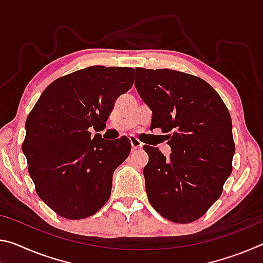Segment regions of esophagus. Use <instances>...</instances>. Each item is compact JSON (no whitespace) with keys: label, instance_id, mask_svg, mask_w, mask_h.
Returning a JSON list of instances; mask_svg holds the SVG:
<instances>
[{"label":"esophagus","instance_id":"1","mask_svg":"<svg viewBox=\"0 0 263 263\" xmlns=\"http://www.w3.org/2000/svg\"><path fill=\"white\" fill-rule=\"evenodd\" d=\"M130 141H131V145H132V148H141L142 147V142L138 139L137 137L135 136H130Z\"/></svg>","mask_w":263,"mask_h":263}]
</instances>
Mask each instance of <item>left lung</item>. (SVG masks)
Returning <instances> with one entry per match:
<instances>
[{"label": "left lung", "mask_w": 263, "mask_h": 263, "mask_svg": "<svg viewBox=\"0 0 263 263\" xmlns=\"http://www.w3.org/2000/svg\"><path fill=\"white\" fill-rule=\"evenodd\" d=\"M138 94L152 110L151 128L167 133L168 159L145 145L146 193L166 219L186 224L220 197L232 172V119L218 92L201 78L172 69L136 68Z\"/></svg>", "instance_id": "obj_1"}]
</instances>
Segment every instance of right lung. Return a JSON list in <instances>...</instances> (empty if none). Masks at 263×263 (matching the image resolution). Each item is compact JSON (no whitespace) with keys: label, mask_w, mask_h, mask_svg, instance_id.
Listing matches in <instances>:
<instances>
[{"label":"right lung","mask_w":263,"mask_h":263,"mask_svg":"<svg viewBox=\"0 0 263 263\" xmlns=\"http://www.w3.org/2000/svg\"><path fill=\"white\" fill-rule=\"evenodd\" d=\"M135 69L91 66L57 79L25 123L22 151L35 191L67 219L92 216L108 202L115 169L125 161L130 140H105L115 101L132 87Z\"/></svg>","instance_id":"right-lung-1"}]
</instances>
